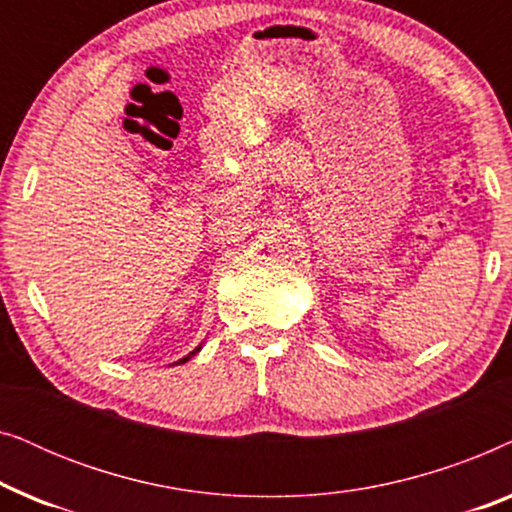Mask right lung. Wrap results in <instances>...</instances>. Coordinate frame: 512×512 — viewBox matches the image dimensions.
<instances>
[{"instance_id":"add662e5","label":"right lung","mask_w":512,"mask_h":512,"mask_svg":"<svg viewBox=\"0 0 512 512\" xmlns=\"http://www.w3.org/2000/svg\"><path fill=\"white\" fill-rule=\"evenodd\" d=\"M193 354H195V352H193ZM186 359H188V356H186ZM186 359H184V361H186Z\"/></svg>"}]
</instances>
